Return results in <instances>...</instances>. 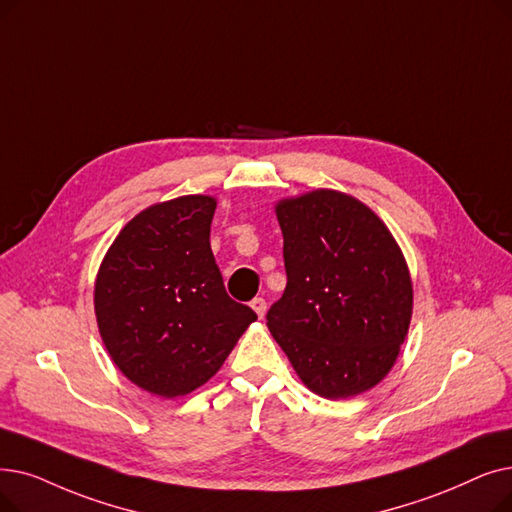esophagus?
Instances as JSON below:
<instances>
[{
	"mask_svg": "<svg viewBox=\"0 0 512 512\" xmlns=\"http://www.w3.org/2000/svg\"><path fill=\"white\" fill-rule=\"evenodd\" d=\"M251 307L257 311V316H259V318H263V316H265V311H268V303H265V299H263V297H255V299L251 301Z\"/></svg>",
	"mask_w": 512,
	"mask_h": 512,
	"instance_id": "obj_1",
	"label": "esophagus"
}]
</instances>
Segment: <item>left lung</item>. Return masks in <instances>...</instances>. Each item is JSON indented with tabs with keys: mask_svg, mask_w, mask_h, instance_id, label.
<instances>
[{
	"mask_svg": "<svg viewBox=\"0 0 512 512\" xmlns=\"http://www.w3.org/2000/svg\"><path fill=\"white\" fill-rule=\"evenodd\" d=\"M286 288L268 328L299 379L339 399L368 391L391 370L412 318L406 259L383 221L335 190L276 207Z\"/></svg>",
	"mask_w": 512,
	"mask_h": 512,
	"instance_id": "left-lung-1",
	"label": "left lung"
}]
</instances>
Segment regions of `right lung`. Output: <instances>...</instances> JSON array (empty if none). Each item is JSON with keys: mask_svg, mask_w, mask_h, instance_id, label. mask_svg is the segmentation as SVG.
Listing matches in <instances>:
<instances>
[{"mask_svg": "<svg viewBox=\"0 0 512 512\" xmlns=\"http://www.w3.org/2000/svg\"><path fill=\"white\" fill-rule=\"evenodd\" d=\"M215 207L201 194L148 207L100 265L94 305L102 341L127 379L154 395L205 385L257 320L226 293L209 242Z\"/></svg>", "mask_w": 512, "mask_h": 512, "instance_id": "add662e5", "label": "right lung"}]
</instances>
